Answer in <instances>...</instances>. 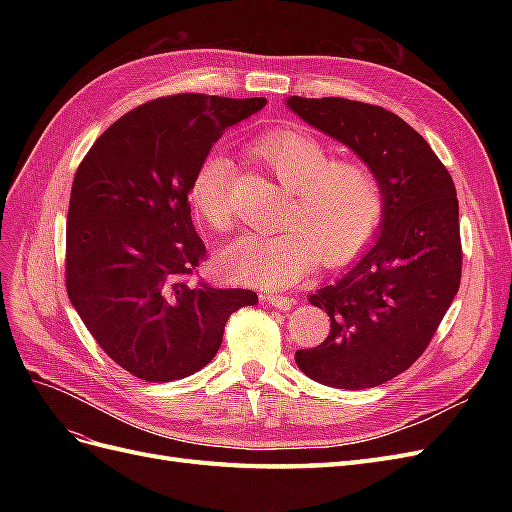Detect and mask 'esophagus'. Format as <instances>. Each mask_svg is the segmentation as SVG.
I'll return each mask as SVG.
<instances>
[{
  "label": "esophagus",
  "mask_w": 512,
  "mask_h": 512,
  "mask_svg": "<svg viewBox=\"0 0 512 512\" xmlns=\"http://www.w3.org/2000/svg\"><path fill=\"white\" fill-rule=\"evenodd\" d=\"M262 301H267L271 307H275V309H290L292 305H294V301L290 299V297H284V294H275V292H267V294H262Z\"/></svg>",
  "instance_id": "esophagus-1"
}]
</instances>
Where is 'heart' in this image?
<instances>
[{
    "label": "heart",
    "instance_id": "1",
    "mask_svg": "<svg viewBox=\"0 0 512 512\" xmlns=\"http://www.w3.org/2000/svg\"><path fill=\"white\" fill-rule=\"evenodd\" d=\"M252 156L292 192L280 235H245L220 256L222 271L245 284L290 286L322 265L339 267L374 241L386 213L380 175L359 160H337L322 138L282 128L262 134ZM232 162L209 153L194 170L190 205L215 232L232 228Z\"/></svg>",
    "mask_w": 512,
    "mask_h": 512
}]
</instances>
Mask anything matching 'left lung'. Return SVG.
I'll return each instance as SVG.
<instances>
[{
	"mask_svg": "<svg viewBox=\"0 0 512 512\" xmlns=\"http://www.w3.org/2000/svg\"><path fill=\"white\" fill-rule=\"evenodd\" d=\"M288 106L342 141L384 183L386 213L376 245L309 297L331 318L327 339L297 350L305 376L335 389H371L406 371L436 335L461 282L455 183L412 126L376 104L288 98Z\"/></svg>",
	"mask_w": 512,
	"mask_h": 512,
	"instance_id": "obj_1",
	"label": "left lung"
}]
</instances>
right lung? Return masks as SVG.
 I'll list each match as a JSON object with an SVG mask.
<instances>
[{"instance_id":"1","label":"right lung","mask_w":512,"mask_h":512,"mask_svg":"<svg viewBox=\"0 0 512 512\" xmlns=\"http://www.w3.org/2000/svg\"><path fill=\"white\" fill-rule=\"evenodd\" d=\"M265 98L175 94L119 117L76 168L66 224V290L98 346L134 378L181 380L220 350L254 290L198 275L207 247L188 190L228 126Z\"/></svg>"}]
</instances>
